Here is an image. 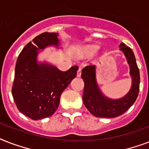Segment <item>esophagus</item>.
Segmentation results:
<instances>
[{"label":"esophagus","mask_w":149,"mask_h":149,"mask_svg":"<svg viewBox=\"0 0 149 149\" xmlns=\"http://www.w3.org/2000/svg\"><path fill=\"white\" fill-rule=\"evenodd\" d=\"M77 77H79L80 76H81V69H80V68H79V69H78V70H77Z\"/></svg>","instance_id":"obj_1"}]
</instances>
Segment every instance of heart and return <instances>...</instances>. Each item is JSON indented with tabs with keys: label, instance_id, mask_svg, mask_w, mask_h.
I'll list each match as a JSON object with an SVG mask.
<instances>
[{
	"label": "heart",
	"instance_id": "1",
	"mask_svg": "<svg viewBox=\"0 0 149 149\" xmlns=\"http://www.w3.org/2000/svg\"><path fill=\"white\" fill-rule=\"evenodd\" d=\"M98 49V46L97 45H89L85 49V52L84 55L86 56H90L91 55H93L97 50Z\"/></svg>",
	"mask_w": 149,
	"mask_h": 149
}]
</instances>
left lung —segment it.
<instances>
[{"instance_id": "8db88e82", "label": "left lung", "mask_w": 149, "mask_h": 149, "mask_svg": "<svg viewBox=\"0 0 149 149\" xmlns=\"http://www.w3.org/2000/svg\"><path fill=\"white\" fill-rule=\"evenodd\" d=\"M119 48L127 59L132 78L131 88L122 97L113 99L102 92L97 80L96 65H88L82 70L81 77L84 82L83 101L87 110L97 118H111L122 114L133 105L139 95L140 75L134 52L123 42Z\"/></svg>"}]
</instances>
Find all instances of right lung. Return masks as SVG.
<instances>
[{
	"label": "right lung",
	"instance_id": "add662e5",
	"mask_svg": "<svg viewBox=\"0 0 149 149\" xmlns=\"http://www.w3.org/2000/svg\"><path fill=\"white\" fill-rule=\"evenodd\" d=\"M58 33L45 32L29 42L17 57L12 96L20 112L32 120L50 117L58 108L61 94L77 76L78 66L63 72L38 59L50 46L60 49Z\"/></svg>",
	"mask_w": 149,
	"mask_h": 149
}]
</instances>
